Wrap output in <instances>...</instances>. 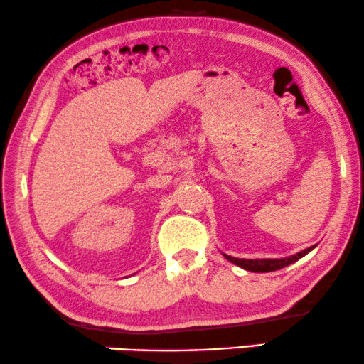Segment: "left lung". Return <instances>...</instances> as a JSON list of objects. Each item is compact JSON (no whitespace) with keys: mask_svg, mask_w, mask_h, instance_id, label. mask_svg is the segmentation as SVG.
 I'll use <instances>...</instances> for the list:
<instances>
[{"mask_svg":"<svg viewBox=\"0 0 364 364\" xmlns=\"http://www.w3.org/2000/svg\"><path fill=\"white\" fill-rule=\"evenodd\" d=\"M315 247L316 245H311V247H306L304 250H300V252L289 255V257H282V259H237L228 254H223V255L229 260V262L239 265L240 269L250 270V272H274V270L284 269L287 265L296 262V260L304 257V255L309 254L310 250H314Z\"/></svg>","mask_w":364,"mask_h":364,"instance_id":"obj_1","label":"left lung"}]
</instances>
